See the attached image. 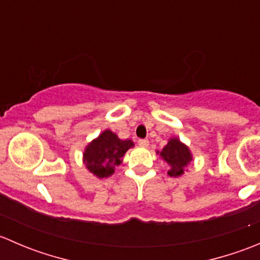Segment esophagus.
Listing matches in <instances>:
<instances>
[{"label": "esophagus", "mask_w": 260, "mask_h": 260, "mask_svg": "<svg viewBox=\"0 0 260 260\" xmlns=\"http://www.w3.org/2000/svg\"><path fill=\"white\" fill-rule=\"evenodd\" d=\"M138 145H140L141 147H148L149 142H148V140H138Z\"/></svg>", "instance_id": "1"}]
</instances>
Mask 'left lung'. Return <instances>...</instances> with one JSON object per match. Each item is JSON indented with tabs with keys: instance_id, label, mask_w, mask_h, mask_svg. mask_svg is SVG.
<instances>
[{
	"instance_id": "left-lung-1",
	"label": "left lung",
	"mask_w": 260,
	"mask_h": 260,
	"mask_svg": "<svg viewBox=\"0 0 260 260\" xmlns=\"http://www.w3.org/2000/svg\"><path fill=\"white\" fill-rule=\"evenodd\" d=\"M159 156L171 166L169 175L174 177L181 176L183 174V167L187 166L188 162L192 159L190 149L183 143H181L177 138H171L169 143L164 147Z\"/></svg>"
}]
</instances>
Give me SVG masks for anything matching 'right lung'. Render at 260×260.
<instances>
[{"instance_id":"right-lung-1","label":"right lung","mask_w":260,"mask_h":260,"mask_svg":"<svg viewBox=\"0 0 260 260\" xmlns=\"http://www.w3.org/2000/svg\"><path fill=\"white\" fill-rule=\"evenodd\" d=\"M133 146L135 143L131 140H119L115 133L107 129L86 146L84 164L95 176L101 179L109 177L114 174L115 166L120 165L125 152Z\"/></svg>"}]
</instances>
